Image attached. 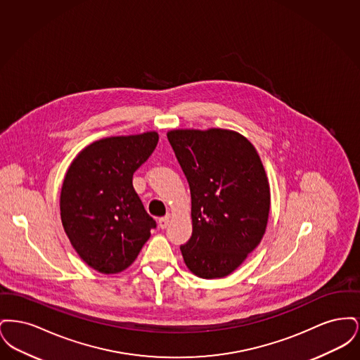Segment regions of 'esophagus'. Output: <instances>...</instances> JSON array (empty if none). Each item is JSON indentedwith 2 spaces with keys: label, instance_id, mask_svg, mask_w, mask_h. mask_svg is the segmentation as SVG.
Instances as JSON below:
<instances>
[{
  "label": "esophagus",
  "instance_id": "obj_1",
  "mask_svg": "<svg viewBox=\"0 0 360 360\" xmlns=\"http://www.w3.org/2000/svg\"><path fill=\"white\" fill-rule=\"evenodd\" d=\"M158 223H159V226H160L162 229H166V228H167V225H169V223H170V217H169V216L160 217Z\"/></svg>",
  "mask_w": 360,
  "mask_h": 360
}]
</instances>
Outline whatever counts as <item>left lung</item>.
I'll return each mask as SVG.
<instances>
[{
	"label": "left lung",
	"mask_w": 360,
	"mask_h": 360,
	"mask_svg": "<svg viewBox=\"0 0 360 360\" xmlns=\"http://www.w3.org/2000/svg\"><path fill=\"white\" fill-rule=\"evenodd\" d=\"M191 194L193 233L181 245L193 274L213 279L236 270L264 235L270 188L254 146L226 129L167 134Z\"/></svg>",
	"instance_id": "obj_1"
}]
</instances>
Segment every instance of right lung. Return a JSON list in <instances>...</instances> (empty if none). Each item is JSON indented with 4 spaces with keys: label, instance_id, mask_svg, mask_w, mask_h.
Returning <instances> with one entry per match:
<instances>
[{
    "label": "right lung",
    "instance_id": "right-lung-1",
    "mask_svg": "<svg viewBox=\"0 0 360 360\" xmlns=\"http://www.w3.org/2000/svg\"><path fill=\"white\" fill-rule=\"evenodd\" d=\"M158 140L156 132L98 140L74 159L65 176L63 228L82 260L100 273L116 274L131 266L156 228L132 178Z\"/></svg>",
    "mask_w": 360,
    "mask_h": 360
}]
</instances>
